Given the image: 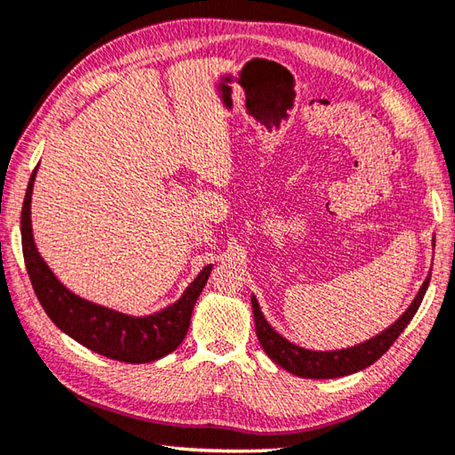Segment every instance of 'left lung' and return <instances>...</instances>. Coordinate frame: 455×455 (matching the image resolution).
<instances>
[{"mask_svg": "<svg viewBox=\"0 0 455 455\" xmlns=\"http://www.w3.org/2000/svg\"><path fill=\"white\" fill-rule=\"evenodd\" d=\"M428 283H430V274L428 278L424 280L422 288L418 291V296L414 298L411 307H408L388 329H385V331L379 333L377 337H372L369 341L349 347V349H339V351H309V349H304V347H298L290 343L288 339H283V337L278 331H274V327L266 322V317L260 311V306H258L256 298L252 296V311H254L258 341H260L262 349L275 364H280L282 369H286L296 377L337 379V377L351 375V372L367 369L369 364L379 361L382 355L390 349V345L398 339V335L404 331V327L411 323V319L414 317L418 307H420L424 293L428 290Z\"/></svg>", "mask_w": 455, "mask_h": 455, "instance_id": "1", "label": "left lung"}]
</instances>
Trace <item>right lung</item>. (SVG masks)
I'll use <instances>...</instances> for the list:
<instances>
[{"label": "right lung", "instance_id": "1", "mask_svg": "<svg viewBox=\"0 0 455 455\" xmlns=\"http://www.w3.org/2000/svg\"><path fill=\"white\" fill-rule=\"evenodd\" d=\"M35 175H37V167L33 169L29 185H27L21 209V243L27 274L31 278L35 296H37L44 314L51 317V322L80 345L114 361L133 364L151 363L175 351L185 339L191 323L193 306L209 280L212 266H204L175 304L144 317L126 315L122 311H114L78 298L57 280V275L44 264L37 246H35L31 228V193Z\"/></svg>", "mask_w": 455, "mask_h": 455}]
</instances>
